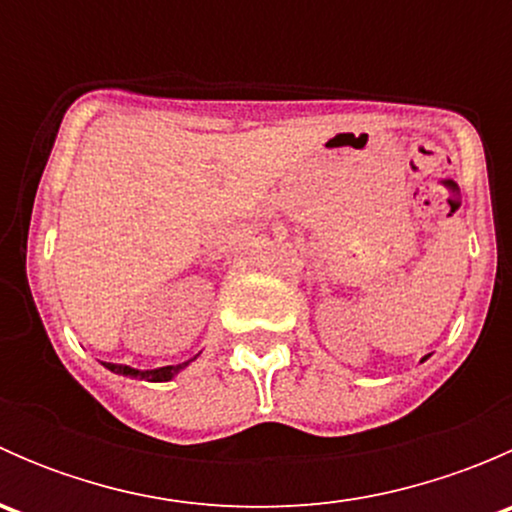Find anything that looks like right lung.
Listing matches in <instances>:
<instances>
[{"mask_svg": "<svg viewBox=\"0 0 512 512\" xmlns=\"http://www.w3.org/2000/svg\"><path fill=\"white\" fill-rule=\"evenodd\" d=\"M106 366L111 371H116V374H123V376H138V379H146V381H168V379H173L180 369H185V366H188V361H185V364H175V366H160V369H153V371H138V369H131V366H121V364H106Z\"/></svg>", "mask_w": 512, "mask_h": 512, "instance_id": "obj_1", "label": "right lung"}]
</instances>
